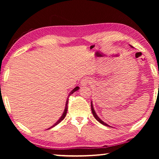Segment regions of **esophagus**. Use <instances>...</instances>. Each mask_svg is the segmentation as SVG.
<instances>
[{
  "label": "esophagus",
  "instance_id": "1",
  "mask_svg": "<svg viewBox=\"0 0 159 159\" xmlns=\"http://www.w3.org/2000/svg\"><path fill=\"white\" fill-rule=\"evenodd\" d=\"M90 83V80L89 78L85 77L81 80V82H80V85H81L82 86H85L86 85H88V83Z\"/></svg>",
  "mask_w": 159,
  "mask_h": 159
}]
</instances>
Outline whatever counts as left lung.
<instances>
[{"mask_svg": "<svg viewBox=\"0 0 159 159\" xmlns=\"http://www.w3.org/2000/svg\"><path fill=\"white\" fill-rule=\"evenodd\" d=\"M130 47H132L133 48V46H131L130 45ZM91 110H92V113H93V116H94V117L95 118V119L98 120V122H99L100 123H102V125H106V126H108V127H111V126L110 125H109L108 124H107L106 123H104L103 120H102L100 118H99V117H98V116L97 115V114H96V112H95V109H94V108H93V102H91Z\"/></svg>", "mask_w": 159, "mask_h": 159, "instance_id": "1", "label": "left lung"}]
</instances>
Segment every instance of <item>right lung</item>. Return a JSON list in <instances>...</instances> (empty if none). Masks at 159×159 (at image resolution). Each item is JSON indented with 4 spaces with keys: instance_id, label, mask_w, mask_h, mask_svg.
I'll return each instance as SVG.
<instances>
[{
    "instance_id": "right-lung-1",
    "label": "right lung",
    "mask_w": 159,
    "mask_h": 159,
    "mask_svg": "<svg viewBox=\"0 0 159 159\" xmlns=\"http://www.w3.org/2000/svg\"><path fill=\"white\" fill-rule=\"evenodd\" d=\"M79 89V87H78V86H76V88H74V89H73L72 90L71 92H70V93H69V96H70L71 95V94H73L74 92H76V91H77ZM68 102H69V98H68V99H67V100H66V106H65V109H64V112H63V114H62V115H61V116L60 118V119H59L57 122H56L55 124H54L52 126H51L50 128H49L48 129H50V128H53L54 126H55V125H57L58 123H60L61 120H64V118H65V116H66V113H67V109H68V106H67V104H68Z\"/></svg>"
}]
</instances>
